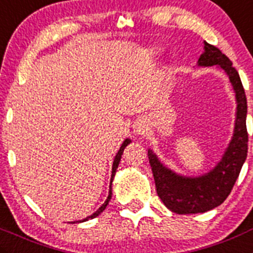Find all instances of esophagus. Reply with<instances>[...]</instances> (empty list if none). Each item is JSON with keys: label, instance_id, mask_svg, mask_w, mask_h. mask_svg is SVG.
Returning <instances> with one entry per match:
<instances>
[{"label": "esophagus", "instance_id": "1", "mask_svg": "<svg viewBox=\"0 0 253 253\" xmlns=\"http://www.w3.org/2000/svg\"><path fill=\"white\" fill-rule=\"evenodd\" d=\"M133 129L135 134H138V135H143L144 131H145V125L140 122H136L135 124L133 125Z\"/></svg>", "mask_w": 253, "mask_h": 253}]
</instances>
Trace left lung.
Wrapping results in <instances>:
<instances>
[{
	"label": "left lung",
	"instance_id": "8db88e82",
	"mask_svg": "<svg viewBox=\"0 0 253 253\" xmlns=\"http://www.w3.org/2000/svg\"><path fill=\"white\" fill-rule=\"evenodd\" d=\"M197 66H216L227 74L236 98V118L232 138L221 160L212 170L200 176L177 174L165 167L151 149L148 150L159 197L169 210L181 215L206 212L221 205L239 177L249 148L246 94L239 73L232 67V62L215 45L204 42V52L197 61Z\"/></svg>",
	"mask_w": 253,
	"mask_h": 253
}]
</instances>
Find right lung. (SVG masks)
Instances as JSON below:
<instances>
[{"label":"right lung","instance_id":"right-lung-1","mask_svg":"<svg viewBox=\"0 0 253 253\" xmlns=\"http://www.w3.org/2000/svg\"><path fill=\"white\" fill-rule=\"evenodd\" d=\"M131 143V140L129 138H126L125 139L124 141H123V144H122V146H120V149H119V151H118L117 153V155H115V158H114V161H113V167H112V177H110V185H109V194H108V197H107V200L104 201V204H103L102 206H100L99 209H98L97 211H95L94 213H92V215L90 216H88V217H85V218H83V220H79V221H73V222L72 223H76V222H84V221H88V220H92V218H94V217H97V216H99L100 213L103 212V211L105 210V208H107V205L108 204H109V201H110V199H112V195H113V192H112V182H113V179H114V176H115V172H117V169H118V165H119V163H120V159H122V155H123V151H124V149H125V146L128 145V144H130Z\"/></svg>","mask_w":253,"mask_h":253}]
</instances>
